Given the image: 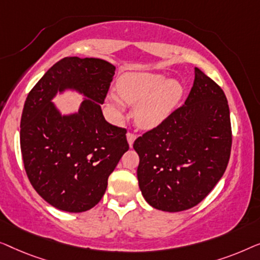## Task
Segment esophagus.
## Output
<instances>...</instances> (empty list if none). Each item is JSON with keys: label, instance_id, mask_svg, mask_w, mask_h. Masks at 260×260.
<instances>
[{"label": "esophagus", "instance_id": "obj_1", "mask_svg": "<svg viewBox=\"0 0 260 260\" xmlns=\"http://www.w3.org/2000/svg\"><path fill=\"white\" fill-rule=\"evenodd\" d=\"M135 139H137V134H134L133 132H128V133H127V141H128L131 147H132V145H133Z\"/></svg>", "mask_w": 260, "mask_h": 260}]
</instances>
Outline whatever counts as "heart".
Segmentation results:
<instances>
[{"label":"heart","mask_w":260,"mask_h":260,"mask_svg":"<svg viewBox=\"0 0 260 260\" xmlns=\"http://www.w3.org/2000/svg\"><path fill=\"white\" fill-rule=\"evenodd\" d=\"M182 86L159 73H129L120 78L118 93L109 95V101L118 114H122L123 101L135 106L138 126L153 128L160 125L178 105Z\"/></svg>","instance_id":"heart-1"}]
</instances>
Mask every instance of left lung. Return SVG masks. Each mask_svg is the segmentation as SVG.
Masks as SVG:
<instances>
[{
	"instance_id": "obj_1",
	"label": "left lung",
	"mask_w": 260,
	"mask_h": 260,
	"mask_svg": "<svg viewBox=\"0 0 260 260\" xmlns=\"http://www.w3.org/2000/svg\"><path fill=\"white\" fill-rule=\"evenodd\" d=\"M232 146L225 93L194 69L185 105L134 141L139 187L151 206L188 210L206 198L228 167Z\"/></svg>"
}]
</instances>
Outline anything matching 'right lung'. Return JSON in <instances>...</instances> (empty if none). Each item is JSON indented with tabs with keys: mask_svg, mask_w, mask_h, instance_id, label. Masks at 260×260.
I'll return each instance as SVG.
<instances>
[{
	"mask_svg": "<svg viewBox=\"0 0 260 260\" xmlns=\"http://www.w3.org/2000/svg\"><path fill=\"white\" fill-rule=\"evenodd\" d=\"M114 74V66L101 58L63 57L25 99L20 125L25 173L35 191L58 210L79 213L94 207L128 151L127 129L106 121L101 111ZM64 88L87 96L78 115L61 117L50 101Z\"/></svg>",
	"mask_w": 260,
	"mask_h": 260,
	"instance_id": "obj_1",
	"label": "right lung"
}]
</instances>
